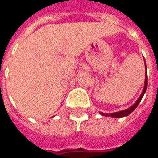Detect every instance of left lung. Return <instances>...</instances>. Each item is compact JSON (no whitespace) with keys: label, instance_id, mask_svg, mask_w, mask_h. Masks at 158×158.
<instances>
[{"label":"left lung","instance_id":"left-lung-1","mask_svg":"<svg viewBox=\"0 0 158 158\" xmlns=\"http://www.w3.org/2000/svg\"><path fill=\"white\" fill-rule=\"evenodd\" d=\"M144 63H145V62H144ZM145 68H146V64H145ZM146 89H147V74L145 73V81H144V88H143V92H142L141 95H140L139 99H138V101H137L131 107L127 108L126 110L116 112V113H112V114H104V113H101V114H102V116H106V117H109V116H110V117H113V118H122V117H125V116L129 115L131 113H132V112L134 111V109H135L136 107L138 106V105L139 104V102H141L143 94H144L145 91H146Z\"/></svg>","mask_w":158,"mask_h":158}]
</instances>
